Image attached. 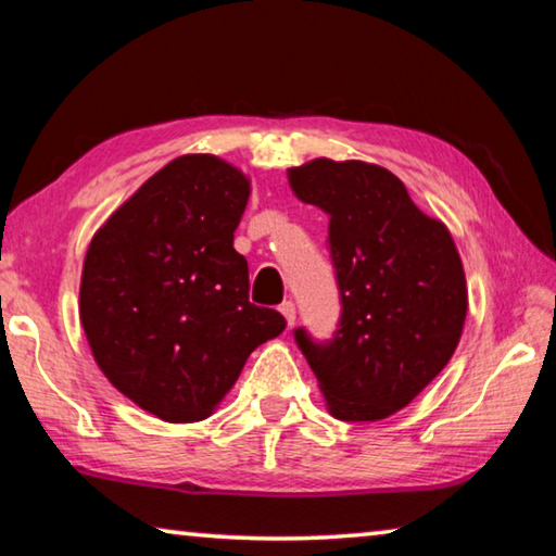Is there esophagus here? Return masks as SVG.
Listing matches in <instances>:
<instances>
[{
  "mask_svg": "<svg viewBox=\"0 0 556 556\" xmlns=\"http://www.w3.org/2000/svg\"><path fill=\"white\" fill-rule=\"evenodd\" d=\"M279 312H281V316L287 318L289 326H294V321H296V306H294V301H285V304H279Z\"/></svg>",
  "mask_w": 556,
  "mask_h": 556,
  "instance_id": "1",
  "label": "esophagus"
}]
</instances>
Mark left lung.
Returning a JSON list of instances; mask_svg holds the SVG:
<instances>
[{
  "mask_svg": "<svg viewBox=\"0 0 556 556\" xmlns=\"http://www.w3.org/2000/svg\"><path fill=\"white\" fill-rule=\"evenodd\" d=\"M299 201L328 213V252L341 318L316 341H294L333 417L378 421L444 370L464 331V265L444 223L421 213L388 168L314 159L289 168Z\"/></svg>",
  "mask_w": 556,
  "mask_h": 556,
  "instance_id": "1",
  "label": "left lung"
}]
</instances>
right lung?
I'll return each mask as SVG.
<instances>
[{"label":"right lung","instance_id":"1","mask_svg":"<svg viewBox=\"0 0 556 556\" xmlns=\"http://www.w3.org/2000/svg\"><path fill=\"white\" fill-rule=\"evenodd\" d=\"M250 181L211 154L178 156L110 215L80 279V324L105 378L174 425L211 417L244 361L285 331L250 304L232 248Z\"/></svg>","mask_w":556,"mask_h":556}]
</instances>
